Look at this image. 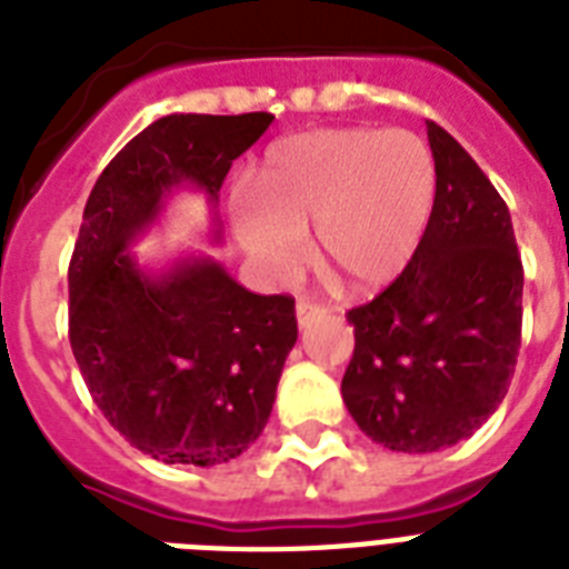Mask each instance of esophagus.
<instances>
[{"label":"esophagus","mask_w":569,"mask_h":569,"mask_svg":"<svg viewBox=\"0 0 569 569\" xmlns=\"http://www.w3.org/2000/svg\"><path fill=\"white\" fill-rule=\"evenodd\" d=\"M295 310H298V325H301V328H307L310 321H316V319H319V316H325V312H328V310H325V307H321V303L310 301V298H301Z\"/></svg>","instance_id":"1"}]
</instances>
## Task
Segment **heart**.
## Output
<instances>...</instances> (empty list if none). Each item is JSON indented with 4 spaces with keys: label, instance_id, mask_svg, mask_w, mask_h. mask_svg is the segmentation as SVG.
Segmentation results:
<instances>
[{
    "label": "heart",
    "instance_id": "obj_1",
    "mask_svg": "<svg viewBox=\"0 0 569 569\" xmlns=\"http://www.w3.org/2000/svg\"><path fill=\"white\" fill-rule=\"evenodd\" d=\"M253 206L232 214L236 236L274 277L303 262L316 223L321 266L355 292L396 280L413 259L437 200V162L407 129L346 127L289 136L250 177Z\"/></svg>",
    "mask_w": 569,
    "mask_h": 569
}]
</instances>
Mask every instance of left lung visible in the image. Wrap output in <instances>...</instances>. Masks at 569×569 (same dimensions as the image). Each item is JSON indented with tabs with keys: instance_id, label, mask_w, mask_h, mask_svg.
<instances>
[{
	"instance_id": "obj_1",
	"label": "left lung",
	"mask_w": 569,
	"mask_h": 569,
	"mask_svg": "<svg viewBox=\"0 0 569 569\" xmlns=\"http://www.w3.org/2000/svg\"><path fill=\"white\" fill-rule=\"evenodd\" d=\"M437 200L413 259L348 310L355 357L342 398L392 451L455 446L511 387L522 333V259L508 206L472 156L428 120Z\"/></svg>"
}]
</instances>
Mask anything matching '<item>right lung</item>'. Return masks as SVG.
Masks as SVG:
<instances>
[{
    "instance_id": "obj_1",
    "label": "right lung",
    "mask_w": 569,
    "mask_h": 569,
    "mask_svg": "<svg viewBox=\"0 0 569 569\" xmlns=\"http://www.w3.org/2000/svg\"><path fill=\"white\" fill-rule=\"evenodd\" d=\"M271 120L159 118L111 159L84 203L67 271L70 348L111 428L164 463H227L262 433L298 339L295 298L248 292L209 257L153 277L127 248L171 189L194 186L214 203Z\"/></svg>"
}]
</instances>
